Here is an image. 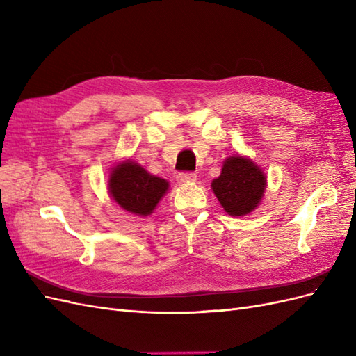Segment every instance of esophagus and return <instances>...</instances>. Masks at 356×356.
<instances>
[{
  "mask_svg": "<svg viewBox=\"0 0 356 356\" xmlns=\"http://www.w3.org/2000/svg\"><path fill=\"white\" fill-rule=\"evenodd\" d=\"M177 179L179 184H190V182L196 181V175L191 174V172H182V174H178Z\"/></svg>",
  "mask_w": 356,
  "mask_h": 356,
  "instance_id": "esophagus-1",
  "label": "esophagus"
}]
</instances>
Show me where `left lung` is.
<instances>
[{"instance_id": "8db88e82", "label": "left lung", "mask_w": 356, "mask_h": 356, "mask_svg": "<svg viewBox=\"0 0 356 356\" xmlns=\"http://www.w3.org/2000/svg\"><path fill=\"white\" fill-rule=\"evenodd\" d=\"M211 187L225 212L232 217H245L260 207L267 177L254 160L236 154L222 161L221 174Z\"/></svg>"}]
</instances>
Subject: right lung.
I'll return each instance as SVG.
<instances>
[{"label": "right lung", "mask_w": 356, "mask_h": 356, "mask_svg": "<svg viewBox=\"0 0 356 356\" xmlns=\"http://www.w3.org/2000/svg\"><path fill=\"white\" fill-rule=\"evenodd\" d=\"M169 190V182L149 174L131 159L118 161L111 168L108 191L111 199L122 209L138 217L152 215L159 202Z\"/></svg>", "instance_id": "1"}]
</instances>
